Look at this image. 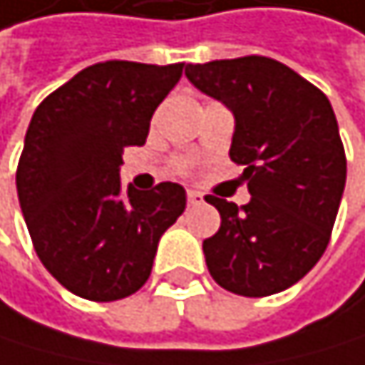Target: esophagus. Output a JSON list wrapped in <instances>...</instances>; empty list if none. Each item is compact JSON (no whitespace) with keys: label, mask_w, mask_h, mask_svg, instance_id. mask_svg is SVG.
Returning <instances> with one entry per match:
<instances>
[{"label":"esophagus","mask_w":365,"mask_h":365,"mask_svg":"<svg viewBox=\"0 0 365 365\" xmlns=\"http://www.w3.org/2000/svg\"><path fill=\"white\" fill-rule=\"evenodd\" d=\"M187 202H189V207H198L205 202V196L200 191H187Z\"/></svg>","instance_id":"obj_1"}]
</instances>
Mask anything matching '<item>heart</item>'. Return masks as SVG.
Listing matches in <instances>:
<instances>
[{
	"mask_svg": "<svg viewBox=\"0 0 365 365\" xmlns=\"http://www.w3.org/2000/svg\"><path fill=\"white\" fill-rule=\"evenodd\" d=\"M178 172H187V163H178Z\"/></svg>",
	"mask_w": 365,
	"mask_h": 365,
	"instance_id": "heart-1",
	"label": "heart"
}]
</instances>
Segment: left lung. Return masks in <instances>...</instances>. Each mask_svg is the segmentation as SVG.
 Returning a JSON list of instances; mask_svg holds the SVG:
<instances>
[{
	"instance_id": "obj_1",
	"label": "left lung",
	"mask_w": 365,
	"mask_h": 365,
	"mask_svg": "<svg viewBox=\"0 0 365 365\" xmlns=\"http://www.w3.org/2000/svg\"><path fill=\"white\" fill-rule=\"evenodd\" d=\"M187 78L235 116L229 156L251 200H205L220 229L202 242L222 289L267 297L293 287L324 255L346 185V152L328 96L269 56L189 63Z\"/></svg>"
}]
</instances>
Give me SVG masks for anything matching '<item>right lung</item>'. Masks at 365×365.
I'll return each mask as SVG.
<instances>
[{
    "label": "right lung",
    "instance_id": "right-lung-1",
    "mask_svg": "<svg viewBox=\"0 0 365 365\" xmlns=\"http://www.w3.org/2000/svg\"><path fill=\"white\" fill-rule=\"evenodd\" d=\"M185 63H94L32 114L17 196L41 264L70 293L114 302L152 273L160 235L185 211V189L160 182L120 193L123 150L143 145Z\"/></svg>",
    "mask_w": 365,
    "mask_h": 365
}]
</instances>
